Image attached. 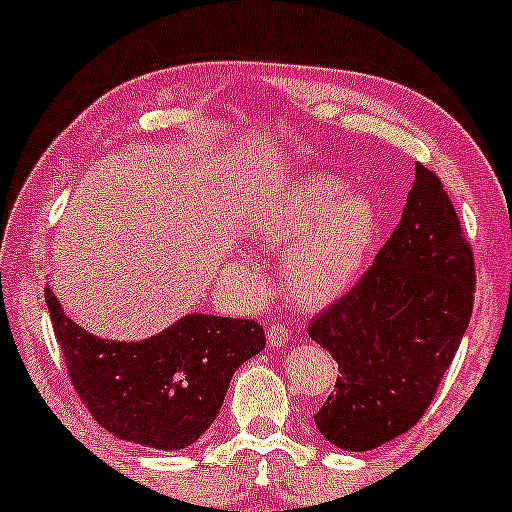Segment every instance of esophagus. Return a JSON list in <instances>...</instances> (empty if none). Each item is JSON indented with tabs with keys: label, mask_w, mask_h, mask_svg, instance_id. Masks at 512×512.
I'll return each mask as SVG.
<instances>
[{
	"label": "esophagus",
	"mask_w": 512,
	"mask_h": 512,
	"mask_svg": "<svg viewBox=\"0 0 512 512\" xmlns=\"http://www.w3.org/2000/svg\"><path fill=\"white\" fill-rule=\"evenodd\" d=\"M267 340H269V345H272V347H284V345H289L291 340H294V335H291V330L286 328V325L274 323V325H269V328H267Z\"/></svg>",
	"instance_id": "1"
}]
</instances>
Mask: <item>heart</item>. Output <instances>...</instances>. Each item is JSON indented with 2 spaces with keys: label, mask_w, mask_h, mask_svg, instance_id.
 Wrapping results in <instances>:
<instances>
[{
  "label": "heart",
  "mask_w": 512,
  "mask_h": 512,
  "mask_svg": "<svg viewBox=\"0 0 512 512\" xmlns=\"http://www.w3.org/2000/svg\"><path fill=\"white\" fill-rule=\"evenodd\" d=\"M252 238L284 255V286L308 308L342 299L362 277L381 230V211L369 194L350 192L335 174L284 184L250 218ZM247 274L250 265L235 260Z\"/></svg>",
  "instance_id": "b5f03b06"
}]
</instances>
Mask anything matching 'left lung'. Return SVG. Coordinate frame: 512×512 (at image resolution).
I'll return each instance as SVG.
<instances>
[{
  "mask_svg": "<svg viewBox=\"0 0 512 512\" xmlns=\"http://www.w3.org/2000/svg\"><path fill=\"white\" fill-rule=\"evenodd\" d=\"M474 255L442 182L415 165L406 209L374 265L308 325L338 362L320 435L367 452L423 418L474 308Z\"/></svg>",
  "mask_w": 512,
  "mask_h": 512,
  "instance_id": "8db88e82",
  "label": "left lung"
}]
</instances>
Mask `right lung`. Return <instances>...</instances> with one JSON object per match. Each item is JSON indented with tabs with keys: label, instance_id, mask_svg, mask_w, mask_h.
Wrapping results in <instances>:
<instances>
[{
	"label": "right lung",
	"instance_id": "add662e5",
	"mask_svg": "<svg viewBox=\"0 0 512 512\" xmlns=\"http://www.w3.org/2000/svg\"><path fill=\"white\" fill-rule=\"evenodd\" d=\"M46 303L67 374L94 420L121 440L165 452L209 430L230 376L265 350L255 320L189 313L148 340L116 342L80 328L50 286Z\"/></svg>",
	"mask_w": 512,
	"mask_h": 512
}]
</instances>
